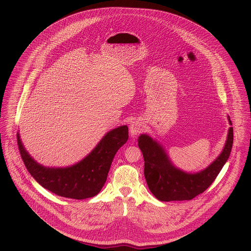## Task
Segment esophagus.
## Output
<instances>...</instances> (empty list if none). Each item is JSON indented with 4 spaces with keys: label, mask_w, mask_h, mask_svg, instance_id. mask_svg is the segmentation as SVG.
Returning a JSON list of instances; mask_svg holds the SVG:
<instances>
[{
    "label": "esophagus",
    "mask_w": 251,
    "mask_h": 251,
    "mask_svg": "<svg viewBox=\"0 0 251 251\" xmlns=\"http://www.w3.org/2000/svg\"><path fill=\"white\" fill-rule=\"evenodd\" d=\"M143 128H144V125H143L142 122L136 120V121H133L131 124H130V127H129V131H130V134L132 137H135L137 136L139 133H141V131L143 130Z\"/></svg>",
    "instance_id": "esophagus-1"
}]
</instances>
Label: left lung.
<instances>
[{
	"label": "left lung",
	"instance_id": "left-lung-1",
	"mask_svg": "<svg viewBox=\"0 0 251 251\" xmlns=\"http://www.w3.org/2000/svg\"><path fill=\"white\" fill-rule=\"evenodd\" d=\"M229 125L231 124L227 116ZM233 129L229 127L226 145L208 167L198 173H188L173 165L164 147L148 134H141L138 146L144 157V175L151 193L161 201H190L203 193L216 180L229 158Z\"/></svg>",
	"mask_w": 251,
	"mask_h": 251
}]
</instances>
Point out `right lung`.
<instances>
[{"label":"right lung","instance_id":"obj_1","mask_svg":"<svg viewBox=\"0 0 251 251\" xmlns=\"http://www.w3.org/2000/svg\"><path fill=\"white\" fill-rule=\"evenodd\" d=\"M127 140L128 127L119 126L107 132L80 162L65 168H50L34 161L25 149L19 132L17 134L22 159L34 180L57 196L75 200L92 198L101 191L115 154Z\"/></svg>","mask_w":251,"mask_h":251}]
</instances>
